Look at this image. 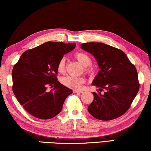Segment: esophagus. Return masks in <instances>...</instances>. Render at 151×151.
I'll list each match as a JSON object with an SVG mask.
<instances>
[{
	"instance_id": "obj_1",
	"label": "esophagus",
	"mask_w": 151,
	"mask_h": 151,
	"mask_svg": "<svg viewBox=\"0 0 151 151\" xmlns=\"http://www.w3.org/2000/svg\"><path fill=\"white\" fill-rule=\"evenodd\" d=\"M74 93H83V91H78V90H74L73 91Z\"/></svg>"
}]
</instances>
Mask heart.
<instances>
[{"instance_id":"1","label":"heart","mask_w":151,"mask_h":151,"mask_svg":"<svg viewBox=\"0 0 151 151\" xmlns=\"http://www.w3.org/2000/svg\"><path fill=\"white\" fill-rule=\"evenodd\" d=\"M75 58L85 67V72L87 74H91L93 73V69L89 67L91 64V59L87 53L83 52H77L75 53ZM58 73L64 74L66 73V60L64 58H62L59 60L57 65ZM62 83L65 86L74 89H81L83 85L85 83V78L83 76L75 77L72 76H66L61 79Z\"/></svg>"}]
</instances>
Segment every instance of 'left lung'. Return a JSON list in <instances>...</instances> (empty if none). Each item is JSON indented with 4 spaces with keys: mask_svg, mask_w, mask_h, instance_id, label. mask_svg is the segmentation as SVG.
<instances>
[{
    "mask_svg": "<svg viewBox=\"0 0 151 151\" xmlns=\"http://www.w3.org/2000/svg\"><path fill=\"white\" fill-rule=\"evenodd\" d=\"M81 48L94 56L99 71L93 85L100 87L93 92V102L87 109L93 117L102 121L116 119L125 114L138 93V73L127 56L115 47L102 42H86ZM107 90L104 94L100 91Z\"/></svg>",
    "mask_w": 151,
    "mask_h": 151,
    "instance_id": "8db88e82",
    "label": "left lung"
}]
</instances>
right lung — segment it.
<instances>
[{"label":"right lung","instance_id":"obj_1","mask_svg":"<svg viewBox=\"0 0 151 151\" xmlns=\"http://www.w3.org/2000/svg\"><path fill=\"white\" fill-rule=\"evenodd\" d=\"M75 43L49 41L22 53L12 70L13 93L24 109L36 118L49 119L62 111L73 93L58 81L57 65ZM53 86L50 92L47 87Z\"/></svg>","mask_w":151,"mask_h":151}]
</instances>
